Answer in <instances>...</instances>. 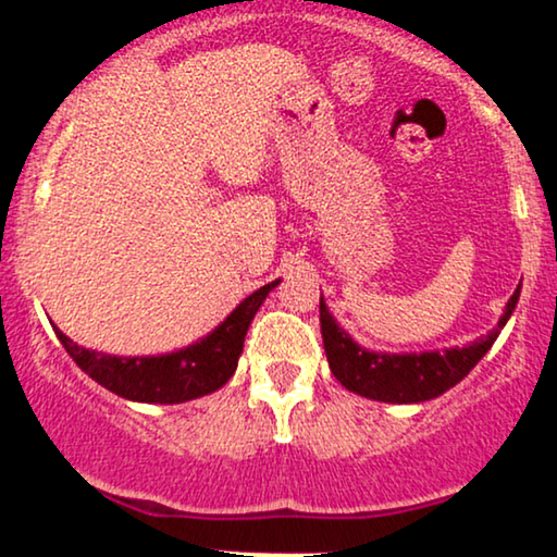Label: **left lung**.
Segmentation results:
<instances>
[{
	"label": "left lung",
	"instance_id": "8db88e82",
	"mask_svg": "<svg viewBox=\"0 0 557 557\" xmlns=\"http://www.w3.org/2000/svg\"><path fill=\"white\" fill-rule=\"evenodd\" d=\"M520 300V287L504 306L499 323L486 336L466 346H450L443 351H420V354H389L372 351V348L356 344L351 333H346L331 315L321 295V333L325 359L336 380L348 392L367 399L389 405H418L428 399L441 397L443 392L456 387L473 367L484 359L488 348L499 336L504 325L515 313Z\"/></svg>",
	"mask_w": 557,
	"mask_h": 557
}]
</instances>
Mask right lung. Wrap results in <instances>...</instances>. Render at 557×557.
<instances>
[{"label":"right lung","mask_w":557,"mask_h":557,"mask_svg":"<svg viewBox=\"0 0 557 557\" xmlns=\"http://www.w3.org/2000/svg\"><path fill=\"white\" fill-rule=\"evenodd\" d=\"M280 285V280L259 287L247 295L224 321L211 333L193 344L158 356H116L103 354L96 348L78 346L76 341L53 325L55 336L61 338L71 359L114 395L132 399V403H160L177 405L211 395L224 387L236 372L239 356L257 310L262 308L267 295Z\"/></svg>","instance_id":"1"}]
</instances>
